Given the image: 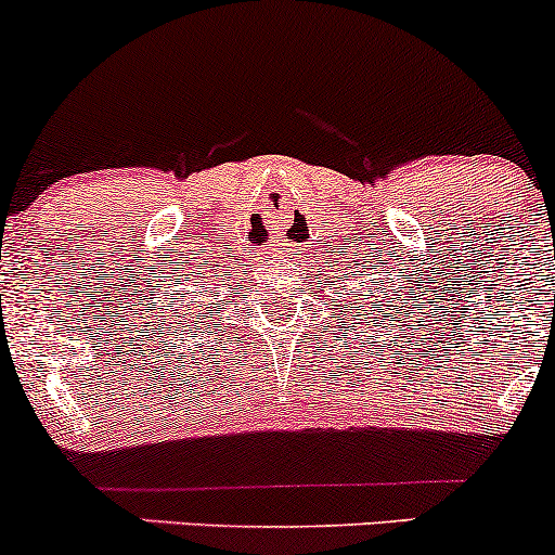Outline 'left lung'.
<instances>
[{"mask_svg":"<svg viewBox=\"0 0 555 555\" xmlns=\"http://www.w3.org/2000/svg\"><path fill=\"white\" fill-rule=\"evenodd\" d=\"M371 295H373V289H371ZM373 298H376V295H373ZM386 304H389V300H386Z\"/></svg>","mask_w":555,"mask_h":555,"instance_id":"8db88e82","label":"left lung"}]
</instances>
